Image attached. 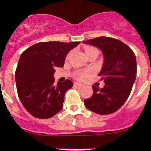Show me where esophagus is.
I'll return each mask as SVG.
<instances>
[{"mask_svg":"<svg viewBox=\"0 0 151 151\" xmlns=\"http://www.w3.org/2000/svg\"><path fill=\"white\" fill-rule=\"evenodd\" d=\"M74 86H76V87L77 88H83L84 87V85H82V84L81 83H78V82H76V83L74 84Z\"/></svg>","mask_w":151,"mask_h":151,"instance_id":"34e87169","label":"esophagus"}]
</instances>
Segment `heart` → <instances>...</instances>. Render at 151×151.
<instances>
[{
    "mask_svg": "<svg viewBox=\"0 0 151 151\" xmlns=\"http://www.w3.org/2000/svg\"><path fill=\"white\" fill-rule=\"evenodd\" d=\"M95 50V48L94 47H88V48L85 49V54L87 53V52L90 51V50ZM70 57V53L67 54L66 56V59H68L69 57ZM90 74L88 71H81V72H78V73H76V78L78 80H82L85 78V77H87L88 75Z\"/></svg>",
    "mask_w": 151,
    "mask_h": 151,
    "instance_id": "b5f03b06",
    "label": "heart"
}]
</instances>
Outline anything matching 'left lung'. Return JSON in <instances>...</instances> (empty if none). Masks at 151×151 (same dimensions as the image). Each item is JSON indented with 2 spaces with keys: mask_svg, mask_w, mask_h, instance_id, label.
I'll list each match as a JSON object with an SVG mask.
<instances>
[{
  "mask_svg": "<svg viewBox=\"0 0 151 151\" xmlns=\"http://www.w3.org/2000/svg\"><path fill=\"white\" fill-rule=\"evenodd\" d=\"M83 43L102 50L104 61L99 76L105 83L103 88L93 85V94L84 104L97 114L114 113L124 104L132 91L137 75L135 55L127 45L116 38L102 36Z\"/></svg>",
  "mask_w": 151,
  "mask_h": 151,
  "instance_id": "1",
  "label": "left lung"
}]
</instances>
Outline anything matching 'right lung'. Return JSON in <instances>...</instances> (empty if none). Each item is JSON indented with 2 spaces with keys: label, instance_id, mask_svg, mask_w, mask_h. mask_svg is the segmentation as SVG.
<instances>
[{
  "label": "right lung",
  "instance_id": "1",
  "mask_svg": "<svg viewBox=\"0 0 151 151\" xmlns=\"http://www.w3.org/2000/svg\"><path fill=\"white\" fill-rule=\"evenodd\" d=\"M79 42H39L22 52L16 69L18 96L26 110L35 118L48 119L63 106L64 96L72 81L54 84L56 67H63L65 58Z\"/></svg>",
  "mask_w": 151,
  "mask_h": 151
}]
</instances>
